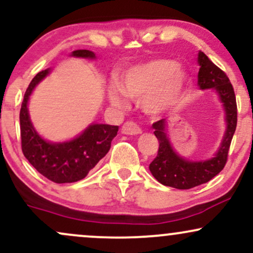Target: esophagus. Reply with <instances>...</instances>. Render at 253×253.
Instances as JSON below:
<instances>
[{
	"label": "esophagus",
	"mask_w": 253,
	"mask_h": 253,
	"mask_svg": "<svg viewBox=\"0 0 253 253\" xmlns=\"http://www.w3.org/2000/svg\"><path fill=\"white\" fill-rule=\"evenodd\" d=\"M121 132H123L124 134L136 135V134H140L141 129H140V127H139L135 123H132V121H127V123H125L123 125Z\"/></svg>",
	"instance_id": "obj_1"
}]
</instances>
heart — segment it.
<instances>
[{"label": "heart", "mask_w": 253, "mask_h": 253, "mask_svg": "<svg viewBox=\"0 0 253 253\" xmlns=\"http://www.w3.org/2000/svg\"><path fill=\"white\" fill-rule=\"evenodd\" d=\"M188 84L187 72L172 59H155L133 66L121 75L118 84L108 89V98L115 107L126 104L125 96L140 101L151 115L169 112L179 104Z\"/></svg>", "instance_id": "heart-1"}]
</instances>
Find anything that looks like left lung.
Instances as JSON below:
<instances>
[{"label":"left lung","mask_w":253,"mask_h":253,"mask_svg":"<svg viewBox=\"0 0 253 253\" xmlns=\"http://www.w3.org/2000/svg\"><path fill=\"white\" fill-rule=\"evenodd\" d=\"M197 63L200 65L197 84L201 90L214 89L216 91L225 110L226 130L214 157L205 161H189L173 150L168 134L167 119L152 125L153 133L159 141V149L149 169L159 183L176 189H190L207 183L223 169L237 127L236 95L228 77L201 51L197 54Z\"/></svg>","instance_id":"left-lung-1"}]
</instances>
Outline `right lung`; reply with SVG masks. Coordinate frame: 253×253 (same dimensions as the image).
Instances as JSON below:
<instances>
[{
  "instance_id": "right-lung-1",
  "label": "right lung",
  "mask_w": 253,
  "mask_h": 253,
  "mask_svg": "<svg viewBox=\"0 0 253 253\" xmlns=\"http://www.w3.org/2000/svg\"><path fill=\"white\" fill-rule=\"evenodd\" d=\"M71 57L95 59L92 51L76 50ZM51 69L38 72L25 92L20 110V130L24 156L38 172L54 183L81 181L108 153L110 144L118 134L119 126L91 124L74 139L60 143L45 140L32 124L28 101L36 86L50 75Z\"/></svg>"
}]
</instances>
